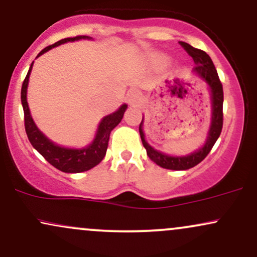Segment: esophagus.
I'll return each instance as SVG.
<instances>
[{"label": "esophagus", "mask_w": 257, "mask_h": 257, "mask_svg": "<svg viewBox=\"0 0 257 257\" xmlns=\"http://www.w3.org/2000/svg\"><path fill=\"white\" fill-rule=\"evenodd\" d=\"M126 100H128L129 105H139L141 100V94L139 90H132L128 93V96H126Z\"/></svg>", "instance_id": "esophagus-1"}]
</instances>
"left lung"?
I'll list each match as a JSON object with an SVG mask.
<instances>
[{"label":"left lung","mask_w":257,"mask_h":257,"mask_svg":"<svg viewBox=\"0 0 257 257\" xmlns=\"http://www.w3.org/2000/svg\"><path fill=\"white\" fill-rule=\"evenodd\" d=\"M181 46L193 58L194 64H196V66L192 70V76L198 77L200 81L204 82L206 88H208L211 101V117L210 125H209L208 133H206L204 144L199 149L185 156H172L158 151V150H156L155 147L147 143L145 139V133H144V120H145V118L143 116V120H141L140 126H139V132H140L141 141H143V145L146 149L147 156L157 166L170 170H187L200 163L208 156V153L210 152V150L213 149L215 143L219 139L221 131H222L223 123L222 84H221L219 75H217L213 61H211L210 57L205 52L194 48V47L190 46L188 43L181 42Z\"/></svg>","instance_id":"obj_1"}]
</instances>
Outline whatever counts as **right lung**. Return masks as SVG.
Returning <instances> with one entry per match:
<instances>
[{
	"instance_id": "1",
	"label": "right lung",
	"mask_w": 257,
	"mask_h": 257,
	"mask_svg": "<svg viewBox=\"0 0 257 257\" xmlns=\"http://www.w3.org/2000/svg\"><path fill=\"white\" fill-rule=\"evenodd\" d=\"M81 40H93L89 36H76V37H69L64 38V40L59 41V42L52 44V46L47 47L43 51L40 52L41 55L51 51L52 48L60 46V44L67 43V42H75V41H81ZM31 64L30 69H29L28 75L24 79V83L22 87V105L23 110H24V120H25V131L28 134L29 141L31 143V145L34 146V149L42 155L44 159H46L48 163H51L53 167H55L60 172L64 173H82L87 172V170L91 169L95 166H98L100 162L102 161L106 155V150H107L108 145V139H110V133L112 129L114 128L117 124H119V122L123 118V114L128 105L122 104L118 107V110H116L112 113L107 114V116L102 117L101 120L99 122L98 128H96L95 135H94L93 141L88 145L83 147H65L61 145H58L54 141H52L51 139L47 138L42 132L38 129V126L35 123L34 118L31 116L30 108H29L28 104V87H29V78H30L31 70H32Z\"/></svg>"
}]
</instances>
